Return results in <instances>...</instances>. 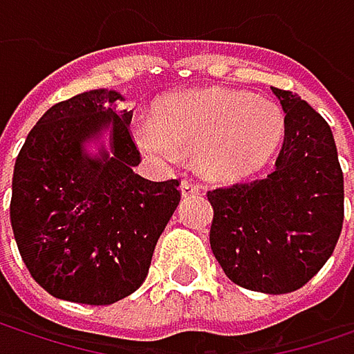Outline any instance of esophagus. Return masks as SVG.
Segmentation results:
<instances>
[{"label": "esophagus", "mask_w": 354, "mask_h": 354, "mask_svg": "<svg viewBox=\"0 0 354 354\" xmlns=\"http://www.w3.org/2000/svg\"><path fill=\"white\" fill-rule=\"evenodd\" d=\"M180 190H182V196H196V194H201V186L196 182H192V180H182Z\"/></svg>", "instance_id": "esophagus-1"}]
</instances>
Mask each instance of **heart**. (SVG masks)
<instances>
[{
	"label": "heart",
	"mask_w": 354,
	"mask_h": 354,
	"mask_svg": "<svg viewBox=\"0 0 354 354\" xmlns=\"http://www.w3.org/2000/svg\"><path fill=\"white\" fill-rule=\"evenodd\" d=\"M133 131L141 151L160 164H178L188 151L209 176L240 180L281 145L285 112L248 92L203 88L164 98L156 116H139Z\"/></svg>",
	"instance_id": "heart-1"
}]
</instances>
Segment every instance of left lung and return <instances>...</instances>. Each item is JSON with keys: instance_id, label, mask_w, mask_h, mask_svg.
<instances>
[{"instance_id": "obj_1", "label": "left lung", "mask_w": 354, "mask_h": 354, "mask_svg": "<svg viewBox=\"0 0 354 354\" xmlns=\"http://www.w3.org/2000/svg\"><path fill=\"white\" fill-rule=\"evenodd\" d=\"M285 139L264 178L207 192L211 250L223 272L250 291L304 287L332 256L344 219V178L328 122L297 94L272 88Z\"/></svg>"}]
</instances>
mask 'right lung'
I'll return each mask as SVG.
<instances>
[{
    "label": "right lung",
    "mask_w": 354,
    "mask_h": 354,
    "mask_svg": "<svg viewBox=\"0 0 354 354\" xmlns=\"http://www.w3.org/2000/svg\"><path fill=\"white\" fill-rule=\"evenodd\" d=\"M114 90H90L50 106L14 166L10 219L36 283L57 299L110 306L137 291L180 203L178 180L133 172V110ZM109 135L92 156L85 145Z\"/></svg>",
    "instance_id": "add662e5"
}]
</instances>
